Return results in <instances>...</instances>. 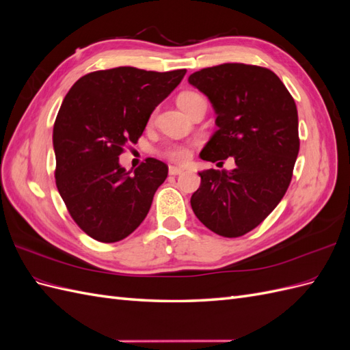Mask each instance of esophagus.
Wrapping results in <instances>:
<instances>
[{"mask_svg": "<svg viewBox=\"0 0 350 350\" xmlns=\"http://www.w3.org/2000/svg\"><path fill=\"white\" fill-rule=\"evenodd\" d=\"M184 172L183 167L178 166H169V175H181Z\"/></svg>", "mask_w": 350, "mask_h": 350, "instance_id": "esophagus-1", "label": "esophagus"}]
</instances>
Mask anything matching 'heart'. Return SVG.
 <instances>
[{
    "mask_svg": "<svg viewBox=\"0 0 350 350\" xmlns=\"http://www.w3.org/2000/svg\"><path fill=\"white\" fill-rule=\"evenodd\" d=\"M197 96H200V94H197L194 92L181 93L178 96V105L183 108L187 102H189V100L197 98ZM163 156L166 159H169V161H172V162L183 163V162L188 161V157L191 156V147H189L188 144L175 143V144H171V146L166 147V149L163 150Z\"/></svg>",
    "mask_w": 350,
    "mask_h": 350,
    "instance_id": "obj_1",
    "label": "heart"
}]
</instances>
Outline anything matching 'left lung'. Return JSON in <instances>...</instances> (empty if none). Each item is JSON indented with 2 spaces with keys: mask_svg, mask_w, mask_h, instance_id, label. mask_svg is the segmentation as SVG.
Instances as JSON below:
<instances>
[{
  "mask_svg": "<svg viewBox=\"0 0 350 350\" xmlns=\"http://www.w3.org/2000/svg\"><path fill=\"white\" fill-rule=\"evenodd\" d=\"M188 81L217 113L219 129L200 157L224 163L232 156L237 165L198 172L191 207L215 234L238 238L257 228L288 191L299 152L298 111L282 80L264 67L228 62L196 71Z\"/></svg>",
  "mask_w": 350,
  "mask_h": 350,
  "instance_id": "8db88e82",
  "label": "left lung"
}]
</instances>
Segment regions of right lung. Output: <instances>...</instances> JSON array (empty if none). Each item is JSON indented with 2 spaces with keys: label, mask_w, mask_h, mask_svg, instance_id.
Segmentation results:
<instances>
[{
  "label": "right lung",
  "mask_w": 350,
  "mask_h": 350,
  "mask_svg": "<svg viewBox=\"0 0 350 350\" xmlns=\"http://www.w3.org/2000/svg\"><path fill=\"white\" fill-rule=\"evenodd\" d=\"M187 70L134 67L93 71L72 84L54 124L55 183L79 228L99 242H118L140 226L167 165L147 157L130 175L120 165L142 137L150 113Z\"/></svg>",
  "instance_id": "1"
}]
</instances>
